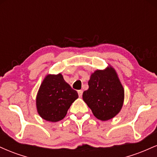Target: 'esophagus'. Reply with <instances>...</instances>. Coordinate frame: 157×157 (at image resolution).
<instances>
[{
    "mask_svg": "<svg viewBox=\"0 0 157 157\" xmlns=\"http://www.w3.org/2000/svg\"><path fill=\"white\" fill-rule=\"evenodd\" d=\"M82 92H83V91H82V90H79V91H78L79 97H81L82 96Z\"/></svg>",
    "mask_w": 157,
    "mask_h": 157,
    "instance_id": "obj_1",
    "label": "esophagus"
}]
</instances>
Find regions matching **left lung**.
I'll return each mask as SVG.
<instances>
[{"mask_svg": "<svg viewBox=\"0 0 157 157\" xmlns=\"http://www.w3.org/2000/svg\"><path fill=\"white\" fill-rule=\"evenodd\" d=\"M89 89L82 94L84 102L98 120L106 121L114 117L121 110L124 89L114 68L109 66L91 74Z\"/></svg>", "mask_w": 157, "mask_h": 157, "instance_id": "8db88e82", "label": "left lung"}]
</instances>
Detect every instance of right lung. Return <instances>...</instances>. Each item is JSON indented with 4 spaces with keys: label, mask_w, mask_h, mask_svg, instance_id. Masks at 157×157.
<instances>
[{
    "label": "right lung",
    "mask_w": 157,
    "mask_h": 157,
    "mask_svg": "<svg viewBox=\"0 0 157 157\" xmlns=\"http://www.w3.org/2000/svg\"><path fill=\"white\" fill-rule=\"evenodd\" d=\"M77 98L78 94L64 80L61 74L48 75L40 86L36 97L37 112L46 121H60Z\"/></svg>",
    "instance_id": "1"
}]
</instances>
